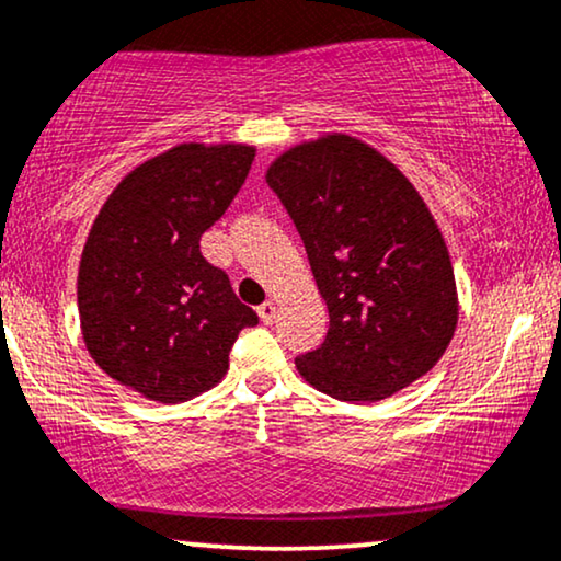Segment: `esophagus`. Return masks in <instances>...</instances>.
Masks as SVG:
<instances>
[{"label": "esophagus", "mask_w": 561, "mask_h": 561, "mask_svg": "<svg viewBox=\"0 0 561 561\" xmlns=\"http://www.w3.org/2000/svg\"><path fill=\"white\" fill-rule=\"evenodd\" d=\"M276 313H279V308H276V302L266 300L264 305H259V318H261V321H264L266 325H268V323H274Z\"/></svg>", "instance_id": "34e87169"}]
</instances>
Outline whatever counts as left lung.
Wrapping results in <instances>:
<instances>
[{
  "instance_id": "left-lung-1",
  "label": "left lung",
  "mask_w": 561,
  "mask_h": 561,
  "mask_svg": "<svg viewBox=\"0 0 561 561\" xmlns=\"http://www.w3.org/2000/svg\"><path fill=\"white\" fill-rule=\"evenodd\" d=\"M300 232L329 333L295 359L318 391L380 401L430 373L458 323L456 276L420 191L365 141L329 134L266 170Z\"/></svg>"
}]
</instances>
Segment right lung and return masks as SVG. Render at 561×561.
<instances>
[{
	"label": "right lung",
	"mask_w": 561,
	"mask_h": 561,
	"mask_svg": "<svg viewBox=\"0 0 561 561\" xmlns=\"http://www.w3.org/2000/svg\"><path fill=\"white\" fill-rule=\"evenodd\" d=\"M248 145H179L113 188L84 243L77 305L103 373L150 401L179 403L225 378L238 333L259 316L202 240L245 183Z\"/></svg>",
	"instance_id": "1"
}]
</instances>
